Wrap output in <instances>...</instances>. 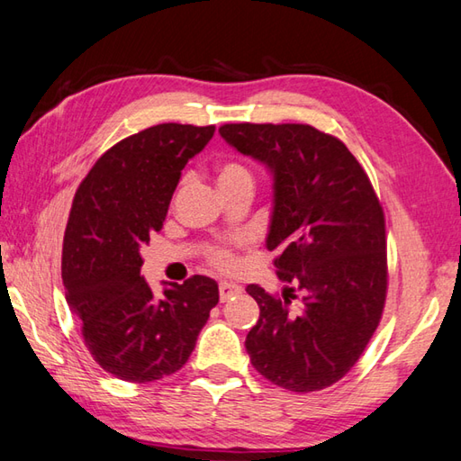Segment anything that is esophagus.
Wrapping results in <instances>:
<instances>
[{"label": "esophagus", "mask_w": 461, "mask_h": 461, "mask_svg": "<svg viewBox=\"0 0 461 461\" xmlns=\"http://www.w3.org/2000/svg\"><path fill=\"white\" fill-rule=\"evenodd\" d=\"M241 294V285L238 284H230V282H221L220 284V300L228 302L230 297H236Z\"/></svg>", "instance_id": "obj_1"}]
</instances>
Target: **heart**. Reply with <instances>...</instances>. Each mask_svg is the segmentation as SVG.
<instances>
[{"label": "heart", "mask_w": 461, "mask_h": 461, "mask_svg": "<svg viewBox=\"0 0 461 461\" xmlns=\"http://www.w3.org/2000/svg\"><path fill=\"white\" fill-rule=\"evenodd\" d=\"M240 179H251L249 169L241 166L240 161L225 159L218 166V182L220 185H228L233 182H240ZM233 243L236 241H220L213 243L205 249V259L212 267L220 269V272H230L236 266V254H233Z\"/></svg>", "instance_id": "obj_1"}]
</instances>
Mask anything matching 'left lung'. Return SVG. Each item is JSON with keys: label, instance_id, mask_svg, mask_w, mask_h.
I'll return each mask as SVG.
<instances>
[{"label": "left lung", "instance_id": "8db88e82", "mask_svg": "<svg viewBox=\"0 0 461 461\" xmlns=\"http://www.w3.org/2000/svg\"><path fill=\"white\" fill-rule=\"evenodd\" d=\"M221 138L274 171L267 249L284 297L259 305L246 349L258 372L308 393L339 382L380 326L387 295L385 215L366 169L336 135L308 123H223ZM304 295L294 306V290Z\"/></svg>", "mask_w": 461, "mask_h": 461}]
</instances>
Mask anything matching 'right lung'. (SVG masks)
Wrapping results in <instances>:
<instances>
[{
  "mask_svg": "<svg viewBox=\"0 0 461 461\" xmlns=\"http://www.w3.org/2000/svg\"><path fill=\"white\" fill-rule=\"evenodd\" d=\"M215 125L159 123L107 149L79 184L61 251L68 303L95 362L146 384L182 369L220 302L218 284L192 276L153 297L141 248L164 228L182 169Z\"/></svg>",
  "mask_w": 461,
  "mask_h": 461,
  "instance_id": "right-lung-1",
  "label": "right lung"
}]
</instances>
